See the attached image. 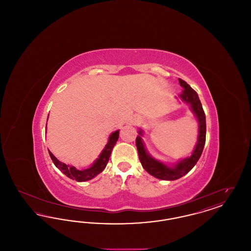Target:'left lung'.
<instances>
[{
	"label": "left lung",
	"mask_w": 251,
	"mask_h": 251,
	"mask_svg": "<svg viewBox=\"0 0 251 251\" xmlns=\"http://www.w3.org/2000/svg\"><path fill=\"white\" fill-rule=\"evenodd\" d=\"M179 85L183 88L182 93L179 95V99L182 102L187 103L190 106L199 123L198 141L191 155L180 159L177 163L168 166L157 160L148 152L142 139L144 134L142 129L138 130L139 134L135 140L139 160L144 169L151 176L164 180H175L187 174L201 158L206 140V118L198 93L183 80L179 79Z\"/></svg>",
	"instance_id": "left-lung-1"
}]
</instances>
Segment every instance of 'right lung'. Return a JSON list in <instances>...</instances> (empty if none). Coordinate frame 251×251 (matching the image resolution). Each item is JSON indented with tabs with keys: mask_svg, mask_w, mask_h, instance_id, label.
Listing matches in <instances>:
<instances>
[{
	"mask_svg": "<svg viewBox=\"0 0 251 251\" xmlns=\"http://www.w3.org/2000/svg\"><path fill=\"white\" fill-rule=\"evenodd\" d=\"M120 136V130L118 131H113L108 138V142L104 149L102 150V151L100 152V154L94 161V163L91 165V167L86 168V169H77L76 167L70 165H66L65 163L60 162L59 160L53 155L50 151H49V154L50 156L53 164L55 165V167H57L59 170H61L67 177H69L70 179H75L77 181H86L89 179L95 178L98 174H100V172L103 171V169L106 167L109 158L111 155L112 150L114 148V146L117 143L118 139Z\"/></svg>",
	"mask_w": 251,
	"mask_h": 251,
	"instance_id": "1",
	"label": "right lung"
}]
</instances>
